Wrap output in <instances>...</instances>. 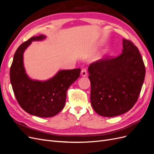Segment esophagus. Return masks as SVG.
<instances>
[{
  "instance_id": "1",
  "label": "esophagus",
  "mask_w": 154,
  "mask_h": 154,
  "mask_svg": "<svg viewBox=\"0 0 154 154\" xmlns=\"http://www.w3.org/2000/svg\"><path fill=\"white\" fill-rule=\"evenodd\" d=\"M81 75L82 76H83V77H86L87 75H88V73H87V70H86V69H82V70H81Z\"/></svg>"
}]
</instances>
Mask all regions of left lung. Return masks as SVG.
I'll return each mask as SVG.
<instances>
[{
    "mask_svg": "<svg viewBox=\"0 0 154 154\" xmlns=\"http://www.w3.org/2000/svg\"><path fill=\"white\" fill-rule=\"evenodd\" d=\"M88 72L91 106L99 115L118 116L134 106L145 79V66L137 47L131 41L123 39L120 55L92 63Z\"/></svg>",
    "mask_w": 154,
    "mask_h": 154,
    "instance_id": "8db88e82",
    "label": "left lung"
}]
</instances>
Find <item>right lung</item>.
<instances>
[{"label":"right lung","mask_w":154,"mask_h":154,"mask_svg":"<svg viewBox=\"0 0 154 154\" xmlns=\"http://www.w3.org/2000/svg\"><path fill=\"white\" fill-rule=\"evenodd\" d=\"M46 38L40 34L33 36L19 46L10 68L13 90L19 105L30 115L42 118L56 115L65 105L68 89L79 77L81 68L64 70L46 81L32 80L26 73L23 54L32 41Z\"/></svg>","instance_id":"add662e5"}]
</instances>
